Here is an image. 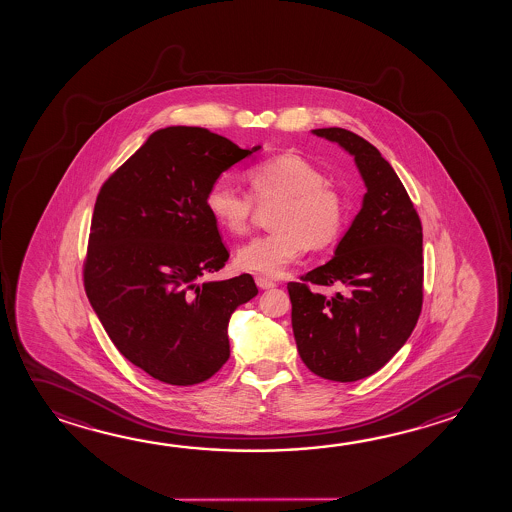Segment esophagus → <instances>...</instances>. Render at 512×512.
<instances>
[{"label":"esophagus","mask_w":512,"mask_h":512,"mask_svg":"<svg viewBox=\"0 0 512 512\" xmlns=\"http://www.w3.org/2000/svg\"><path fill=\"white\" fill-rule=\"evenodd\" d=\"M254 281H256L258 288H261V290H268V288H274V286H276V283H274V281H270L267 277L258 276Z\"/></svg>","instance_id":"esophagus-1"}]
</instances>
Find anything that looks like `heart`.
<instances>
[{
    "label": "heart",
    "mask_w": 512,
    "mask_h": 512,
    "mask_svg": "<svg viewBox=\"0 0 512 512\" xmlns=\"http://www.w3.org/2000/svg\"><path fill=\"white\" fill-rule=\"evenodd\" d=\"M251 195L228 179L211 183L204 204L211 219L231 235H244L256 203L270 211L268 235L256 236L236 251V265L261 276L277 277L297 263L306 249L320 251L340 236L347 206L340 190L327 183L317 165L299 155H279L252 165L245 174Z\"/></svg>",
    "instance_id": "b5f03b06"
}]
</instances>
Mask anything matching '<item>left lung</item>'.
<instances>
[{
    "label": "left lung",
    "instance_id": "8db88e82",
    "mask_svg": "<svg viewBox=\"0 0 512 512\" xmlns=\"http://www.w3.org/2000/svg\"><path fill=\"white\" fill-rule=\"evenodd\" d=\"M354 156L365 181L361 210L331 260L288 283L293 336L304 365L329 381L375 374L402 349L423 301L422 222L377 147L343 128L311 131ZM311 283L340 285L334 296Z\"/></svg>",
    "mask_w": 512,
    "mask_h": 512
}]
</instances>
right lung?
<instances>
[{"label": "right lung", "instance_id": "right-lung-1", "mask_svg": "<svg viewBox=\"0 0 512 512\" xmlns=\"http://www.w3.org/2000/svg\"><path fill=\"white\" fill-rule=\"evenodd\" d=\"M260 149L169 126L149 135L99 190L85 292L117 350L156 381L192 386L217 374L229 359V318L258 295L251 274L201 277L229 258L206 192Z\"/></svg>", "mask_w": 512, "mask_h": 512}]
</instances>
